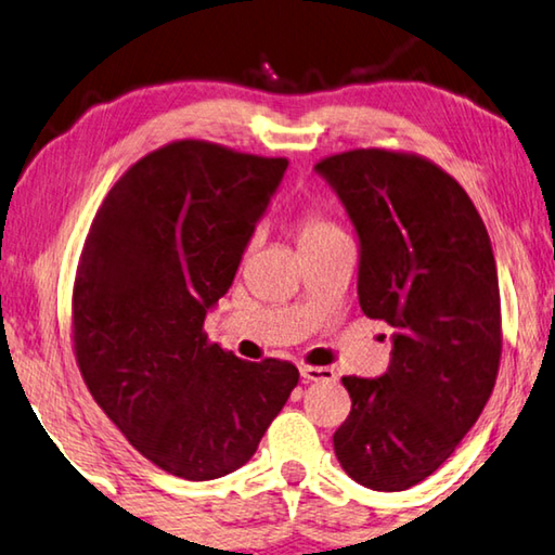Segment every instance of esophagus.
<instances>
[{"mask_svg":"<svg viewBox=\"0 0 555 555\" xmlns=\"http://www.w3.org/2000/svg\"><path fill=\"white\" fill-rule=\"evenodd\" d=\"M300 377L305 382H320V379H335V372L330 366H312V364H302L300 366Z\"/></svg>","mask_w":555,"mask_h":555,"instance_id":"obj_1","label":"esophagus"}]
</instances>
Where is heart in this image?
I'll use <instances>...</instances> for the list:
<instances>
[{
  "label": "heart",
  "instance_id": "heart-1",
  "mask_svg": "<svg viewBox=\"0 0 555 555\" xmlns=\"http://www.w3.org/2000/svg\"><path fill=\"white\" fill-rule=\"evenodd\" d=\"M332 233H339V228L335 223H330L327 218L320 216V212H307V216L300 220V228H297V241L302 245V243L320 241V237H327Z\"/></svg>",
  "mask_w": 555,
  "mask_h": 555
}]
</instances>
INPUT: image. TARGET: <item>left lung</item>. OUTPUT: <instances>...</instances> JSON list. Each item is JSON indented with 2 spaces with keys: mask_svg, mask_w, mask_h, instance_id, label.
I'll return each instance as SVG.
<instances>
[{
  "mask_svg": "<svg viewBox=\"0 0 555 555\" xmlns=\"http://www.w3.org/2000/svg\"><path fill=\"white\" fill-rule=\"evenodd\" d=\"M314 170L360 237L357 295L387 322L382 377H343L352 412L339 466L374 491H404L454 454L496 385L501 297L486 225L454 178L414 153L357 149Z\"/></svg>",
  "mask_w": 555,
  "mask_h": 555,
  "instance_id": "8db88e82",
  "label": "left lung"
}]
</instances>
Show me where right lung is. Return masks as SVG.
Segmentation results:
<instances>
[{"label": "right lung", "mask_w": 555, "mask_h": 555, "mask_svg": "<svg viewBox=\"0 0 555 555\" xmlns=\"http://www.w3.org/2000/svg\"><path fill=\"white\" fill-rule=\"evenodd\" d=\"M285 170V158L168 143L118 178L83 243L81 377L131 447L181 479L248 464L300 379L295 364L245 362L203 332Z\"/></svg>", "instance_id": "obj_1"}]
</instances>
